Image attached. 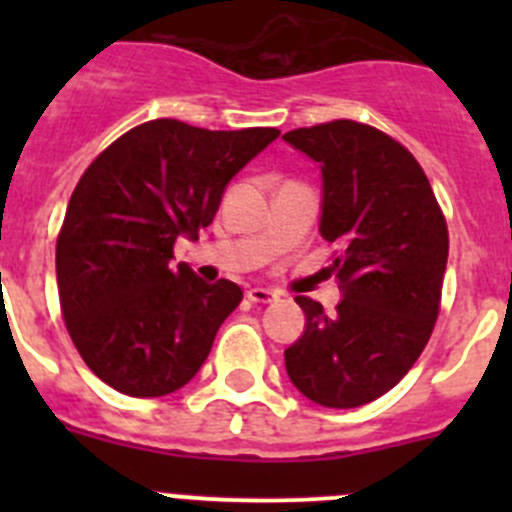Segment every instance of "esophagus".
<instances>
[{"instance_id": "34e87169", "label": "esophagus", "mask_w": 512, "mask_h": 512, "mask_svg": "<svg viewBox=\"0 0 512 512\" xmlns=\"http://www.w3.org/2000/svg\"><path fill=\"white\" fill-rule=\"evenodd\" d=\"M246 295H248V300L259 302V305H266V302L277 300V292H271V289H266V287H251Z\"/></svg>"}]
</instances>
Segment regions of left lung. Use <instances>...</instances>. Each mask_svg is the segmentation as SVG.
<instances>
[{"mask_svg": "<svg viewBox=\"0 0 512 512\" xmlns=\"http://www.w3.org/2000/svg\"><path fill=\"white\" fill-rule=\"evenodd\" d=\"M320 164V233L341 251L343 300L328 315L305 295V333L284 351L287 374L323 408H359L413 369L441 310L449 228L408 148L354 120L284 133Z\"/></svg>", "mask_w": 512, "mask_h": 512, "instance_id": "obj_1", "label": "left lung"}]
</instances>
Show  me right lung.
Listing matches in <instances>:
<instances>
[{
	"mask_svg": "<svg viewBox=\"0 0 512 512\" xmlns=\"http://www.w3.org/2000/svg\"><path fill=\"white\" fill-rule=\"evenodd\" d=\"M277 128L205 130L148 120L81 174L56 241L61 315L84 364L117 392L161 397L200 372L238 284L174 269L179 235L197 238L223 192Z\"/></svg>",
	"mask_w": 512,
	"mask_h": 512,
	"instance_id": "right-lung-1",
	"label": "right lung"
}]
</instances>
